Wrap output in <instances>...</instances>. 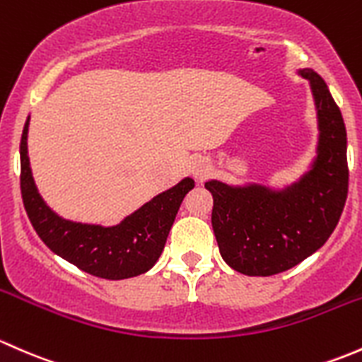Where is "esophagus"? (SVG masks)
I'll list each match as a JSON object with an SVG mask.
<instances>
[{
  "instance_id": "obj_1",
  "label": "esophagus",
  "mask_w": 362,
  "mask_h": 362,
  "mask_svg": "<svg viewBox=\"0 0 362 362\" xmlns=\"http://www.w3.org/2000/svg\"><path fill=\"white\" fill-rule=\"evenodd\" d=\"M189 173L193 174L195 180H206L209 173H211V163H209V160L204 158V156H195V158L192 160V165H189Z\"/></svg>"
}]
</instances>
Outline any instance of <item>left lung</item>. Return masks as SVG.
Masks as SVG:
<instances>
[{"label":"left lung","instance_id":"1","mask_svg":"<svg viewBox=\"0 0 362 362\" xmlns=\"http://www.w3.org/2000/svg\"><path fill=\"white\" fill-rule=\"evenodd\" d=\"M298 74L310 81L317 111V156L310 170L282 189L206 182L219 252L233 270L252 277L281 274L314 255L337 228L347 200V130L340 107L315 71Z\"/></svg>","mask_w":362,"mask_h":362}]
</instances>
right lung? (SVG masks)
Segmentation results:
<instances>
[{
	"label": "right lung",
	"instance_id": "add662e5",
	"mask_svg": "<svg viewBox=\"0 0 362 362\" xmlns=\"http://www.w3.org/2000/svg\"><path fill=\"white\" fill-rule=\"evenodd\" d=\"M28 130L29 117L21 139L22 202L45 245L80 270L100 279L120 281L150 270L162 255L182 199L195 181L185 177L115 226L69 221L55 214L38 193L29 165Z\"/></svg>",
	"mask_w": 362,
	"mask_h": 362
}]
</instances>
